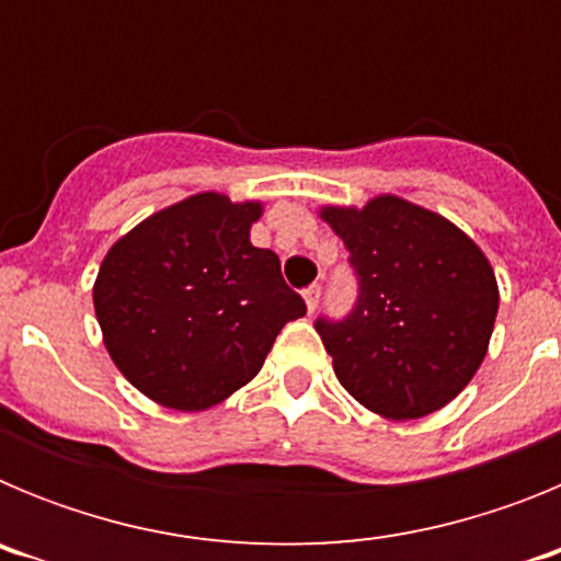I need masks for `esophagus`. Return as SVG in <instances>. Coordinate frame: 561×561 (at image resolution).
<instances>
[{
  "label": "esophagus",
  "mask_w": 561,
  "mask_h": 561,
  "mask_svg": "<svg viewBox=\"0 0 561 561\" xmlns=\"http://www.w3.org/2000/svg\"><path fill=\"white\" fill-rule=\"evenodd\" d=\"M304 300H306V309H309L311 314V311L317 309V304H320V286H309V289L304 291Z\"/></svg>",
  "instance_id": "1"
}]
</instances>
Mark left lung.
<instances>
[{"mask_svg": "<svg viewBox=\"0 0 561 561\" xmlns=\"http://www.w3.org/2000/svg\"><path fill=\"white\" fill-rule=\"evenodd\" d=\"M317 216L345 241L359 300L317 323L340 385L388 421L424 419L483 365L500 289L485 252L458 225L396 193Z\"/></svg>", "mask_w": 561, "mask_h": 561, "instance_id": "obj_1", "label": "left lung"}]
</instances>
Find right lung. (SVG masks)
<instances>
[{
  "instance_id": "add662e5",
  "label": "right lung",
  "mask_w": 561,
  "mask_h": 561,
  "mask_svg": "<svg viewBox=\"0 0 561 561\" xmlns=\"http://www.w3.org/2000/svg\"><path fill=\"white\" fill-rule=\"evenodd\" d=\"M264 202L202 191L151 213L103 255L92 286L103 345L134 388L199 413L264 368L272 342L306 314L272 250L252 247Z\"/></svg>"
}]
</instances>
